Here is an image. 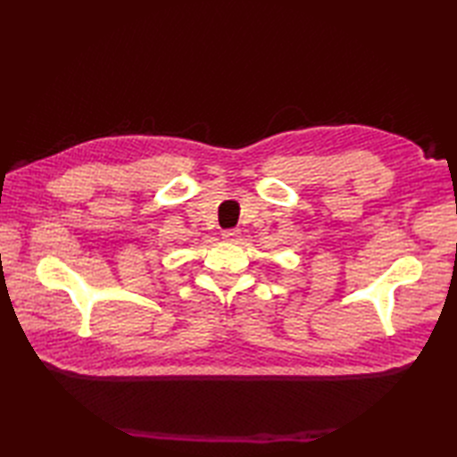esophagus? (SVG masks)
Returning <instances> with one entry per match:
<instances>
[{"instance_id":"esophagus-1","label":"esophagus","mask_w":457,"mask_h":457,"mask_svg":"<svg viewBox=\"0 0 457 457\" xmlns=\"http://www.w3.org/2000/svg\"><path fill=\"white\" fill-rule=\"evenodd\" d=\"M221 237L226 239V241H229V244H236V241L239 239V229H228V231H223Z\"/></svg>"}]
</instances>
